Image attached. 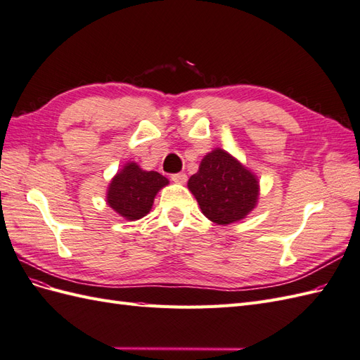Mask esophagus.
Listing matches in <instances>:
<instances>
[{"mask_svg": "<svg viewBox=\"0 0 360 360\" xmlns=\"http://www.w3.org/2000/svg\"><path fill=\"white\" fill-rule=\"evenodd\" d=\"M170 178H172V181H173V182L184 184V182L187 181V174H186V173H173Z\"/></svg>", "mask_w": 360, "mask_h": 360, "instance_id": "obj_1", "label": "esophagus"}]
</instances>
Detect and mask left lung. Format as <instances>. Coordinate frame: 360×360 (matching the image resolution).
I'll return each instance as SVG.
<instances>
[{
	"instance_id": "8db88e82",
	"label": "left lung",
	"mask_w": 360,
	"mask_h": 360,
	"mask_svg": "<svg viewBox=\"0 0 360 360\" xmlns=\"http://www.w3.org/2000/svg\"><path fill=\"white\" fill-rule=\"evenodd\" d=\"M188 188L210 220L226 225L243 219L255 207L259 182L225 150L208 153L199 172L188 179Z\"/></svg>"
}]
</instances>
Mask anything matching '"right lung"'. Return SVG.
<instances>
[{"mask_svg": "<svg viewBox=\"0 0 360 360\" xmlns=\"http://www.w3.org/2000/svg\"><path fill=\"white\" fill-rule=\"evenodd\" d=\"M167 184V178L158 172H146L129 162L110 181L108 204L129 220L141 219L150 211L156 193Z\"/></svg>", "mask_w": 360, "mask_h": 360, "instance_id": "right-lung-1", "label": "right lung"}]
</instances>
